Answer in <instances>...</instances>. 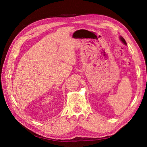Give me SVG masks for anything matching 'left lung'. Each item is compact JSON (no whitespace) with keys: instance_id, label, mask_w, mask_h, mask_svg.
<instances>
[{"instance_id":"1","label":"left lung","mask_w":147,"mask_h":147,"mask_svg":"<svg viewBox=\"0 0 147 147\" xmlns=\"http://www.w3.org/2000/svg\"><path fill=\"white\" fill-rule=\"evenodd\" d=\"M120 39H121V40L122 41V42H123L124 44H125V45H127V43H126V41H125V40H124V39L123 38V37H120Z\"/></svg>"}]
</instances>
